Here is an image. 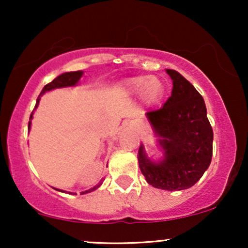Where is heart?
<instances>
[{
  "instance_id": "1",
  "label": "heart",
  "mask_w": 248,
  "mask_h": 248,
  "mask_svg": "<svg viewBox=\"0 0 248 248\" xmlns=\"http://www.w3.org/2000/svg\"><path fill=\"white\" fill-rule=\"evenodd\" d=\"M124 91L128 95H141L144 104L153 106L161 100L164 87L160 79L155 77L140 76L126 80L124 84Z\"/></svg>"
}]
</instances>
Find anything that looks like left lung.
I'll return each instance as SVG.
<instances>
[{
    "label": "left lung",
    "instance_id": "left-lung-1",
    "mask_svg": "<svg viewBox=\"0 0 248 248\" xmlns=\"http://www.w3.org/2000/svg\"><path fill=\"white\" fill-rule=\"evenodd\" d=\"M172 80L171 96L160 109L147 113L163 160L154 162L141 144L138 160L141 172L157 189H189L201 179L212 158L213 132L206 106L198 91L175 70H167Z\"/></svg>",
    "mask_w": 248,
    "mask_h": 248
}]
</instances>
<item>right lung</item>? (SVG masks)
Instances as JSON below:
<instances>
[{
	"label": "right lung",
	"mask_w": 248,
	"mask_h": 248,
	"mask_svg": "<svg viewBox=\"0 0 248 248\" xmlns=\"http://www.w3.org/2000/svg\"><path fill=\"white\" fill-rule=\"evenodd\" d=\"M81 76H82V71H75V72H65V73H62V75L57 77L56 79H53L52 81L49 82V84L45 85V86L43 87L41 94H39L38 98H37L35 108L38 106L39 100H41V95L44 94L45 92H47V91H51V90H55V88L75 86V85L78 84L79 79L81 78ZM32 114H33V110H32V113H31V115H30V120H31V119H32ZM30 124H31V121H29V126H28V128H29V129H30ZM100 184H101V182L98 184V186L91 187L90 190H86V191L81 192V195H84V193H88V192L94 191V190H96L99 186H100ZM56 190H58V189H56ZM58 191L64 192V191H62V190H58Z\"/></svg>",
	"instance_id": "add662e5"
}]
</instances>
